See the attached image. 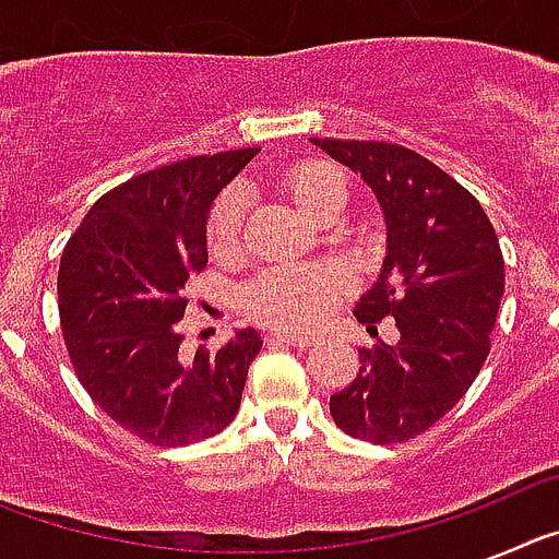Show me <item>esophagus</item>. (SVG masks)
<instances>
[{"label":"esophagus","mask_w":559,"mask_h":559,"mask_svg":"<svg viewBox=\"0 0 559 559\" xmlns=\"http://www.w3.org/2000/svg\"><path fill=\"white\" fill-rule=\"evenodd\" d=\"M269 341H274V344H288V347H313L316 338L313 335H290V333H283V330H274V333H269Z\"/></svg>","instance_id":"esophagus-1"}]
</instances>
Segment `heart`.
Listing matches in <instances>:
<instances>
[{
	"label": "heart",
	"instance_id": "b5f03b06",
	"mask_svg": "<svg viewBox=\"0 0 559 559\" xmlns=\"http://www.w3.org/2000/svg\"><path fill=\"white\" fill-rule=\"evenodd\" d=\"M290 195L299 210L313 218L335 195H347L341 173L330 167H305L290 179ZM246 221V187H231L221 195L210 218V249L218 257L240 246ZM347 294V276L324 265H280L243 290V305L257 322L276 330H305L322 322L324 316Z\"/></svg>",
	"mask_w": 559,
	"mask_h": 559
}]
</instances>
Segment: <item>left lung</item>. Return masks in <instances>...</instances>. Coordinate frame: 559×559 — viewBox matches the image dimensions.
<instances>
[{
    "mask_svg": "<svg viewBox=\"0 0 559 559\" xmlns=\"http://www.w3.org/2000/svg\"><path fill=\"white\" fill-rule=\"evenodd\" d=\"M372 190L386 257L355 319L374 333L392 316L394 344L358 349L360 369L330 397L335 426L372 445L428 431L473 386L490 353L503 257L487 212L433 162L392 142L319 140Z\"/></svg>",
    "mask_w": 559,
    "mask_h": 559,
    "instance_id": "1",
    "label": "left lung"
}]
</instances>
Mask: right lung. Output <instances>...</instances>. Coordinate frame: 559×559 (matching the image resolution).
<instances>
[{
    "label": "right lung",
    "mask_w": 559,
    "mask_h": 559,
    "mask_svg": "<svg viewBox=\"0 0 559 559\" xmlns=\"http://www.w3.org/2000/svg\"><path fill=\"white\" fill-rule=\"evenodd\" d=\"M260 147L192 156L106 192L69 237L58 271L63 341L78 380L126 431L181 448L224 431L263 338L179 353L185 288L206 265V221Z\"/></svg>",
    "instance_id": "right-lung-1"
}]
</instances>
